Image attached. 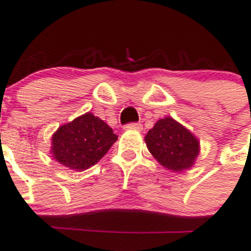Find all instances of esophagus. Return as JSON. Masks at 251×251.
<instances>
[{"mask_svg": "<svg viewBox=\"0 0 251 251\" xmlns=\"http://www.w3.org/2000/svg\"><path fill=\"white\" fill-rule=\"evenodd\" d=\"M124 128L126 129H137V130H141L142 128V124L141 123H128L124 126Z\"/></svg>", "mask_w": 251, "mask_h": 251, "instance_id": "34e87169", "label": "esophagus"}]
</instances>
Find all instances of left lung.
I'll return each instance as SVG.
<instances>
[{"label": "left lung", "instance_id": "obj_1", "mask_svg": "<svg viewBox=\"0 0 251 251\" xmlns=\"http://www.w3.org/2000/svg\"><path fill=\"white\" fill-rule=\"evenodd\" d=\"M153 157L173 172L189 169L199 154L197 138L173 118L159 119L146 135Z\"/></svg>", "mask_w": 251, "mask_h": 251}]
</instances>
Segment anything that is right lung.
Here are the masks:
<instances>
[{"mask_svg":"<svg viewBox=\"0 0 251 251\" xmlns=\"http://www.w3.org/2000/svg\"><path fill=\"white\" fill-rule=\"evenodd\" d=\"M116 141L112 128L86 113L58 128L52 137V153L64 167L84 171L96 164Z\"/></svg>","mask_w":251,"mask_h":251,"instance_id":"right-lung-1","label":"right lung"}]
</instances>
